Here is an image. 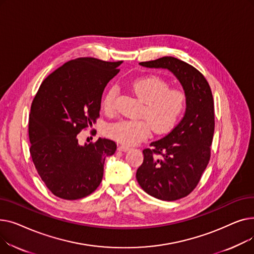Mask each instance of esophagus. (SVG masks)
Returning <instances> with one entry per match:
<instances>
[{"instance_id":"1","label":"esophagus","mask_w":254,"mask_h":254,"mask_svg":"<svg viewBox=\"0 0 254 254\" xmlns=\"http://www.w3.org/2000/svg\"><path fill=\"white\" fill-rule=\"evenodd\" d=\"M118 149L120 151H127V150L130 149V147H129V146H127V145H119L118 146Z\"/></svg>"}]
</instances>
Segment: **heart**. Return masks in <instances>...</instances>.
I'll use <instances>...</instances> for the list:
<instances>
[{"label": "heart", "instance_id": "heart-1", "mask_svg": "<svg viewBox=\"0 0 254 254\" xmlns=\"http://www.w3.org/2000/svg\"><path fill=\"white\" fill-rule=\"evenodd\" d=\"M131 90L143 102L140 115L142 118L125 119L106 127V135L126 145L136 144L147 138L150 132L166 134L174 127L186 108V93L181 88L170 87V83L161 76L148 75L132 80ZM117 88L111 87L102 101L106 112L115 110Z\"/></svg>", "mask_w": 254, "mask_h": 254}]
</instances>
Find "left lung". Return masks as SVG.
I'll list each match as a JSON object with an SVG mask.
<instances>
[{
    "mask_svg": "<svg viewBox=\"0 0 254 254\" xmlns=\"http://www.w3.org/2000/svg\"><path fill=\"white\" fill-rule=\"evenodd\" d=\"M140 64L171 71L188 98L181 122L167 136L151 142V148L143 150L144 161L136 174L145 192L163 201H176L196 188L210 161L215 127L212 91L201 72L176 58Z\"/></svg>",
    "mask_w": 254,
    "mask_h": 254,
    "instance_id": "1",
    "label": "left lung"
}]
</instances>
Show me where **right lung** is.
Instances as JSON below:
<instances>
[{
  "label": "right lung",
  "mask_w": 254,
  "mask_h": 254,
  "mask_svg": "<svg viewBox=\"0 0 254 254\" xmlns=\"http://www.w3.org/2000/svg\"><path fill=\"white\" fill-rule=\"evenodd\" d=\"M123 62L79 58L64 64L40 85L29 118L30 152L47 189L64 199L95 191L105 158L115 153L109 139L80 146L77 135L100 117L103 91Z\"/></svg>",
  "instance_id": "1"
}]
</instances>
